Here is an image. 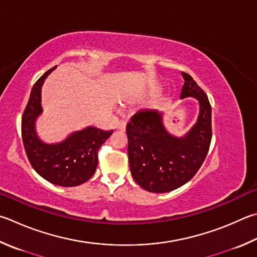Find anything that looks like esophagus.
Wrapping results in <instances>:
<instances>
[{"label": "esophagus", "mask_w": 257, "mask_h": 257, "mask_svg": "<svg viewBox=\"0 0 257 257\" xmlns=\"http://www.w3.org/2000/svg\"><path fill=\"white\" fill-rule=\"evenodd\" d=\"M116 128H118L119 130H122L123 132V130L125 129V121H122V120L119 121L118 124H116Z\"/></svg>", "instance_id": "34e87169"}]
</instances>
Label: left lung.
<instances>
[{"label": "left lung", "mask_w": 257, "mask_h": 257, "mask_svg": "<svg viewBox=\"0 0 257 257\" xmlns=\"http://www.w3.org/2000/svg\"><path fill=\"white\" fill-rule=\"evenodd\" d=\"M181 99L195 97L199 115L183 137L167 132L163 113L145 109L127 123L128 158L134 180L153 193L170 192L189 182L201 167L211 143V105L189 74L182 72Z\"/></svg>", "instance_id": "obj_1"}]
</instances>
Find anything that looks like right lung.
Masks as SVG:
<instances>
[{"instance_id":"right-lung-1","label":"right lung","mask_w":257,"mask_h":257,"mask_svg":"<svg viewBox=\"0 0 257 257\" xmlns=\"http://www.w3.org/2000/svg\"><path fill=\"white\" fill-rule=\"evenodd\" d=\"M56 67L46 72L32 87L22 115V142L28 160L41 177L59 186H77L95 173L97 152L113 130L104 132L88 125L60 143L41 141L36 132V120L43 113L41 86Z\"/></svg>"}]
</instances>
